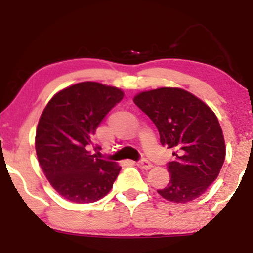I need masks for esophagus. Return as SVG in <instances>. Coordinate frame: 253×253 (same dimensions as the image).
Returning <instances> with one entry per match:
<instances>
[{
	"label": "esophagus",
	"mask_w": 253,
	"mask_h": 253,
	"mask_svg": "<svg viewBox=\"0 0 253 253\" xmlns=\"http://www.w3.org/2000/svg\"><path fill=\"white\" fill-rule=\"evenodd\" d=\"M136 165H138L139 168H141V169H145V170H149L151 169V167H152V164L150 163L147 159H140L139 162H136Z\"/></svg>",
	"instance_id": "34e87169"
}]
</instances>
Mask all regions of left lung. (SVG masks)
I'll use <instances>...</instances> for the list:
<instances>
[{"label":"left lung","instance_id":"8db88e82","mask_svg":"<svg viewBox=\"0 0 253 253\" xmlns=\"http://www.w3.org/2000/svg\"><path fill=\"white\" fill-rule=\"evenodd\" d=\"M134 103L156 125L161 144L175 150L173 161L168 163L170 182L158 194L182 203L201 196L216 179L226 155L222 129L213 110L178 88L140 92Z\"/></svg>","mask_w":253,"mask_h":253}]
</instances>
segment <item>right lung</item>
Masks as SVG:
<instances>
[{
    "label": "right lung",
    "instance_id": "obj_1",
    "mask_svg": "<svg viewBox=\"0 0 253 253\" xmlns=\"http://www.w3.org/2000/svg\"><path fill=\"white\" fill-rule=\"evenodd\" d=\"M114 86L83 82L54 95L43 109L36 151L48 182L65 200L91 203L109 193L121 168L91 155L94 134L102 119L123 100Z\"/></svg>",
    "mask_w": 253,
    "mask_h": 253
}]
</instances>
